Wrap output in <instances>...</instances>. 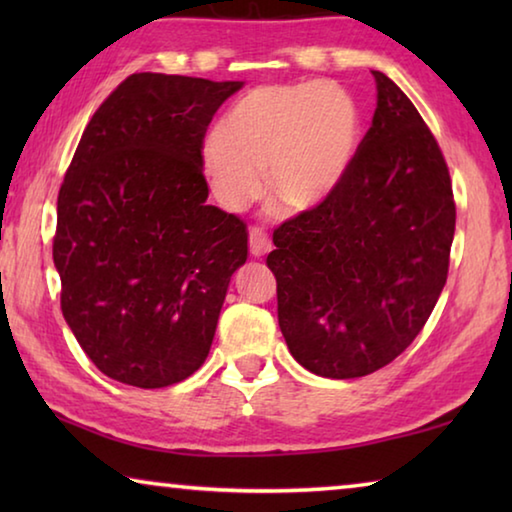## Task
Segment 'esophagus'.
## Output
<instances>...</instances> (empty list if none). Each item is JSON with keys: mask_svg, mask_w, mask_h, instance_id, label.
<instances>
[{"mask_svg": "<svg viewBox=\"0 0 512 512\" xmlns=\"http://www.w3.org/2000/svg\"><path fill=\"white\" fill-rule=\"evenodd\" d=\"M268 250H271V241H268L264 232L259 228L250 230V255L259 259V257H264Z\"/></svg>", "mask_w": 512, "mask_h": 512, "instance_id": "esophagus-1", "label": "esophagus"}]
</instances>
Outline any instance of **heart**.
<instances>
[{"label":"heart","mask_w":512,"mask_h":512,"mask_svg":"<svg viewBox=\"0 0 512 512\" xmlns=\"http://www.w3.org/2000/svg\"><path fill=\"white\" fill-rule=\"evenodd\" d=\"M359 112L327 83L264 85L241 97L205 137L203 164L221 201L239 210L262 194L289 212L325 203L348 173Z\"/></svg>","instance_id":"b5f03b06"}]
</instances>
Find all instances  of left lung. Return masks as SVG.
<instances>
[{"label":"left lung","mask_w":512,"mask_h":512,"mask_svg":"<svg viewBox=\"0 0 512 512\" xmlns=\"http://www.w3.org/2000/svg\"><path fill=\"white\" fill-rule=\"evenodd\" d=\"M377 108L339 189L273 232L277 323L300 366L366 377L409 348L443 293L452 180L409 97L375 72Z\"/></svg>","instance_id":"obj_1"}]
</instances>
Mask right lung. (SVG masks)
<instances>
[{"instance_id":"obj_1","label":"right lung","mask_w":512,"mask_h":512,"mask_svg":"<svg viewBox=\"0 0 512 512\" xmlns=\"http://www.w3.org/2000/svg\"><path fill=\"white\" fill-rule=\"evenodd\" d=\"M244 81L133 74L101 103L58 194L60 307L103 375L164 388L203 366L248 230L207 205L203 137Z\"/></svg>"}]
</instances>
